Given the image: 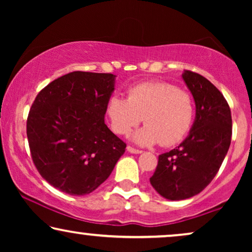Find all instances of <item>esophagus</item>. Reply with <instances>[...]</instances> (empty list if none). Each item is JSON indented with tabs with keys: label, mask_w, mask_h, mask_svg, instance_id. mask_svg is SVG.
Returning a JSON list of instances; mask_svg holds the SVG:
<instances>
[{
	"label": "esophagus",
	"mask_w": 252,
	"mask_h": 252,
	"mask_svg": "<svg viewBox=\"0 0 252 252\" xmlns=\"http://www.w3.org/2000/svg\"><path fill=\"white\" fill-rule=\"evenodd\" d=\"M127 151H128V153H130V154H135V155L142 153V150H139V149H134L133 147H129V146L127 147Z\"/></svg>",
	"instance_id": "obj_1"
}]
</instances>
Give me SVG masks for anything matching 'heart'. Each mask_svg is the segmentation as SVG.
Masks as SVG:
<instances>
[{
	"mask_svg": "<svg viewBox=\"0 0 252 252\" xmlns=\"http://www.w3.org/2000/svg\"><path fill=\"white\" fill-rule=\"evenodd\" d=\"M106 117L113 132L127 135L142 122V128L133 134L139 146H174L185 139L194 120L191 95L166 82H144L128 91L127 99L113 95L106 103Z\"/></svg>",
	"mask_w": 252,
	"mask_h": 252,
	"instance_id": "heart-1",
	"label": "heart"
}]
</instances>
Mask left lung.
Masks as SVG:
<instances>
[{"label":"left lung","instance_id":"left-lung-1","mask_svg":"<svg viewBox=\"0 0 252 252\" xmlns=\"http://www.w3.org/2000/svg\"><path fill=\"white\" fill-rule=\"evenodd\" d=\"M196 106L195 120L180 146L158 157L150 184L160 196L182 201L197 195L219 171L230 146L232 115L227 101L208 79L182 73Z\"/></svg>","mask_w":252,"mask_h":252}]
</instances>
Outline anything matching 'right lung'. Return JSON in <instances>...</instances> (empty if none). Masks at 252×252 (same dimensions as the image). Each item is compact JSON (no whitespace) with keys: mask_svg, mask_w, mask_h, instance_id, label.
Masks as SVG:
<instances>
[{"mask_svg":"<svg viewBox=\"0 0 252 252\" xmlns=\"http://www.w3.org/2000/svg\"><path fill=\"white\" fill-rule=\"evenodd\" d=\"M117 75L75 71L50 82L27 118L34 165L44 180L68 195L91 194L125 153L104 123Z\"/></svg>","mask_w":252,"mask_h":252,"instance_id":"1","label":"right lung"}]
</instances>
